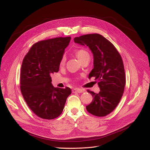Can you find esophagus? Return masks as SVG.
<instances>
[{"label":"esophagus","instance_id":"obj_1","mask_svg":"<svg viewBox=\"0 0 150 150\" xmlns=\"http://www.w3.org/2000/svg\"><path fill=\"white\" fill-rule=\"evenodd\" d=\"M84 92V90L79 89V88H74L72 89V93H83Z\"/></svg>","mask_w":150,"mask_h":150}]
</instances>
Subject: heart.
Masks as SVG:
<instances>
[{
	"mask_svg": "<svg viewBox=\"0 0 150 150\" xmlns=\"http://www.w3.org/2000/svg\"><path fill=\"white\" fill-rule=\"evenodd\" d=\"M75 54H76V56L78 57V58L79 59L80 61L82 60L83 59L84 57H85L86 56L89 55V53L88 52V51H86L85 49H81L77 50V51L75 52ZM66 56L64 55L62 56V57H61V61H60V65L61 66L64 65L65 64V62H66Z\"/></svg>",
	"mask_w": 150,
	"mask_h": 150,
	"instance_id": "b5f03b06",
	"label": "heart"
}]
</instances>
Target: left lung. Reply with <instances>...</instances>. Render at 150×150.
<instances>
[{
    "instance_id": "left-lung-1",
    "label": "left lung",
    "mask_w": 150,
    "mask_h": 150,
    "mask_svg": "<svg viewBox=\"0 0 150 150\" xmlns=\"http://www.w3.org/2000/svg\"><path fill=\"white\" fill-rule=\"evenodd\" d=\"M74 40L91 50L94 67L89 79L94 78L100 88L98 94L88 90L93 99L86 110L94 116H105L116 108L124 93L126 78L121 56L114 45L101 34H86Z\"/></svg>"
}]
</instances>
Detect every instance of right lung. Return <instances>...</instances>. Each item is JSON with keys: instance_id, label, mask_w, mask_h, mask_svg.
<instances>
[{"instance_id": "right-lung-1", "label": "right lung", "mask_w": 150, "mask_h": 150, "mask_svg": "<svg viewBox=\"0 0 150 150\" xmlns=\"http://www.w3.org/2000/svg\"><path fill=\"white\" fill-rule=\"evenodd\" d=\"M71 37L56 38L34 44L21 66L20 88L22 96L35 115L52 120L64 110L69 88H54L51 75L59 69L61 57Z\"/></svg>"}]
</instances>
